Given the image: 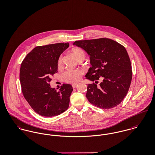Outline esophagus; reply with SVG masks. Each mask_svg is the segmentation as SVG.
I'll use <instances>...</instances> for the list:
<instances>
[{
    "mask_svg": "<svg viewBox=\"0 0 155 155\" xmlns=\"http://www.w3.org/2000/svg\"><path fill=\"white\" fill-rule=\"evenodd\" d=\"M78 85L77 84H73L72 85V87H73V88H75L76 87V86H77Z\"/></svg>",
    "mask_w": 155,
    "mask_h": 155,
    "instance_id": "esophagus-1",
    "label": "esophagus"
}]
</instances>
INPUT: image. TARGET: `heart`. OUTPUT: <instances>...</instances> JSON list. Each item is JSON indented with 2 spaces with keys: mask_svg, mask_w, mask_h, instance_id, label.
Returning <instances> with one entry per match:
<instances>
[{
  "mask_svg": "<svg viewBox=\"0 0 155 155\" xmlns=\"http://www.w3.org/2000/svg\"><path fill=\"white\" fill-rule=\"evenodd\" d=\"M71 54L76 60L80 59H85V54L84 50L79 48H74L71 50ZM62 56H60L57 61V66L58 68L62 67ZM84 74V71L82 69H69L66 70L63 74V78L64 82L69 84H76L79 82L82 76Z\"/></svg>",
  "mask_w": 155,
  "mask_h": 155,
  "instance_id": "1",
  "label": "heart"
}]
</instances>
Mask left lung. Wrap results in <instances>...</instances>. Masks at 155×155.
Listing matches in <instances>:
<instances>
[{"label": "left lung", "instance_id": "obj_1", "mask_svg": "<svg viewBox=\"0 0 155 155\" xmlns=\"http://www.w3.org/2000/svg\"><path fill=\"white\" fill-rule=\"evenodd\" d=\"M73 45L84 49L90 56L92 67L85 76L92 82L87 87L89 102L103 109L119 105L128 92L133 76L125 47L108 38L77 41Z\"/></svg>", "mask_w": 155, "mask_h": 155}]
</instances>
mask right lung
<instances>
[{
    "instance_id": "right-lung-1",
    "label": "right lung",
    "mask_w": 155,
    "mask_h": 155,
    "mask_svg": "<svg viewBox=\"0 0 155 155\" xmlns=\"http://www.w3.org/2000/svg\"><path fill=\"white\" fill-rule=\"evenodd\" d=\"M68 46V42L38 46L22 61L20 80L23 95L33 110L42 116H57L68 108L72 86L64 84L57 91L49 84L58 72L60 55Z\"/></svg>"
}]
</instances>
